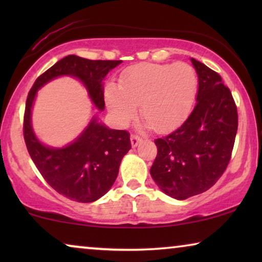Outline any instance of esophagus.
Wrapping results in <instances>:
<instances>
[{"mask_svg": "<svg viewBox=\"0 0 262 262\" xmlns=\"http://www.w3.org/2000/svg\"><path fill=\"white\" fill-rule=\"evenodd\" d=\"M141 141H142L141 137H138V136H136V135H131V145H132V148H136V146L139 144V142H141Z\"/></svg>", "mask_w": 262, "mask_h": 262, "instance_id": "obj_1", "label": "esophagus"}]
</instances>
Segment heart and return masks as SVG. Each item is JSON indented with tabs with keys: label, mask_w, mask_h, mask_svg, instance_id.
Here are the masks:
<instances>
[{
	"label": "heart",
	"mask_w": 262,
	"mask_h": 262,
	"mask_svg": "<svg viewBox=\"0 0 262 262\" xmlns=\"http://www.w3.org/2000/svg\"><path fill=\"white\" fill-rule=\"evenodd\" d=\"M196 91L198 76L187 63L139 64L121 75L119 85H106L105 102L121 127L134 120L139 105L146 126L167 132L188 117Z\"/></svg>",
	"instance_id": "heart-1"
}]
</instances>
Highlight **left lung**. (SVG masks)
Wrapping results in <instances>:
<instances>
[{"instance_id": "left-lung-1", "label": "left lung", "mask_w": 262, "mask_h": 262, "mask_svg": "<svg viewBox=\"0 0 262 262\" xmlns=\"http://www.w3.org/2000/svg\"><path fill=\"white\" fill-rule=\"evenodd\" d=\"M198 75L193 112L178 130L155 141L150 174L159 188L178 200L200 194L224 173L237 132V110L216 71L191 58Z\"/></svg>"}]
</instances>
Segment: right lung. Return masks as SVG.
<instances>
[{
    "label": "right lung",
    "mask_w": 262,
    "mask_h": 262,
    "mask_svg": "<svg viewBox=\"0 0 262 262\" xmlns=\"http://www.w3.org/2000/svg\"><path fill=\"white\" fill-rule=\"evenodd\" d=\"M121 60H91L70 55L40 75L28 93L24 137L35 167L51 187L70 200L93 203L112 187L123 157L131 149L130 134L112 130L92 117L83 131L64 146H50L37 137L32 126V108L38 91L57 77L76 78L99 111L105 110L103 80Z\"/></svg>",
    "instance_id": "1"
}]
</instances>
